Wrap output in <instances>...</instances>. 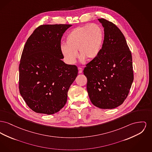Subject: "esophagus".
Masks as SVG:
<instances>
[{
  "mask_svg": "<svg viewBox=\"0 0 152 152\" xmlns=\"http://www.w3.org/2000/svg\"><path fill=\"white\" fill-rule=\"evenodd\" d=\"M78 70H79V73H81L83 72V68H78Z\"/></svg>",
  "mask_w": 152,
  "mask_h": 152,
  "instance_id": "esophagus-1",
  "label": "esophagus"
}]
</instances>
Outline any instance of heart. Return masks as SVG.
Wrapping results in <instances>:
<instances>
[{"label": "heart", "instance_id": "obj_1", "mask_svg": "<svg viewBox=\"0 0 152 152\" xmlns=\"http://www.w3.org/2000/svg\"><path fill=\"white\" fill-rule=\"evenodd\" d=\"M104 39V32L98 24L92 23L76 27L67 35L65 45L61 47L65 59L74 64L79 56L81 59L91 61L98 56Z\"/></svg>", "mask_w": 152, "mask_h": 152}]
</instances>
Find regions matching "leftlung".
<instances>
[{
  "label": "left lung",
  "instance_id": "1",
  "mask_svg": "<svg viewBox=\"0 0 152 152\" xmlns=\"http://www.w3.org/2000/svg\"><path fill=\"white\" fill-rule=\"evenodd\" d=\"M104 28L103 44L98 56L84 69L87 89L92 103L113 109L127 98L134 79L132 56L125 37L118 27L105 19H98Z\"/></svg>",
  "mask_w": 152,
  "mask_h": 152
}]
</instances>
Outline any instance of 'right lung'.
<instances>
[{"label": "right lung", "instance_id": "add662e5", "mask_svg": "<svg viewBox=\"0 0 152 152\" xmlns=\"http://www.w3.org/2000/svg\"><path fill=\"white\" fill-rule=\"evenodd\" d=\"M71 25H44L27 39L19 66V89L27 106L37 113L58 112L77 76L76 65L62 60L61 39Z\"/></svg>", "mask_w": 152, "mask_h": 152}]
</instances>
